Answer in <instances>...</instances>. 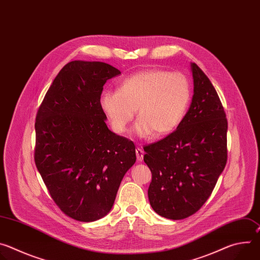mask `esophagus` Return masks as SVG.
I'll use <instances>...</instances> for the list:
<instances>
[{"label":"esophagus","mask_w":260,"mask_h":260,"mask_svg":"<svg viewBox=\"0 0 260 260\" xmlns=\"http://www.w3.org/2000/svg\"><path fill=\"white\" fill-rule=\"evenodd\" d=\"M136 155H137V160L142 161L144 158V151L141 149V148H137L136 149Z\"/></svg>","instance_id":"obj_1"}]
</instances>
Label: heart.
Segmentation results:
<instances>
[{
  "mask_svg": "<svg viewBox=\"0 0 260 260\" xmlns=\"http://www.w3.org/2000/svg\"><path fill=\"white\" fill-rule=\"evenodd\" d=\"M191 99L188 79L181 73L148 70L123 79L118 90H105L100 106L111 128L123 134L137 110L135 133L141 138L166 136L183 121Z\"/></svg>",
  "mask_w": 260,
  "mask_h": 260,
  "instance_id": "obj_1",
  "label": "heart"
}]
</instances>
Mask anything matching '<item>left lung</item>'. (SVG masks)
Segmentation results:
<instances>
[{
  "instance_id": "obj_1",
  "label": "left lung",
  "mask_w": 260,
  "mask_h": 260,
  "mask_svg": "<svg viewBox=\"0 0 260 260\" xmlns=\"http://www.w3.org/2000/svg\"><path fill=\"white\" fill-rule=\"evenodd\" d=\"M190 69L193 95L183 121L165 139L144 147V161L152 173L150 205L173 220L202 208L228 160L224 109L206 74L194 62Z\"/></svg>"
}]
</instances>
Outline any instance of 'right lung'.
<instances>
[{
  "label": "right lung",
  "mask_w": 260,
  "mask_h": 260,
  "mask_svg": "<svg viewBox=\"0 0 260 260\" xmlns=\"http://www.w3.org/2000/svg\"><path fill=\"white\" fill-rule=\"evenodd\" d=\"M120 74L102 61H70L37 113L36 167L58 208L78 221L111 211L136 162L134 143L108 128L100 106L104 84Z\"/></svg>",
  "instance_id": "add662e5"
}]
</instances>
